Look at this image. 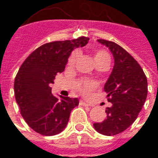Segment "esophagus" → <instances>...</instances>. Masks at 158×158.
<instances>
[{
    "label": "esophagus",
    "mask_w": 158,
    "mask_h": 158,
    "mask_svg": "<svg viewBox=\"0 0 158 158\" xmlns=\"http://www.w3.org/2000/svg\"><path fill=\"white\" fill-rule=\"evenodd\" d=\"M80 104L82 105V106H93V105L91 104H89L88 102H84V101H80Z\"/></svg>",
    "instance_id": "esophagus-1"
}]
</instances>
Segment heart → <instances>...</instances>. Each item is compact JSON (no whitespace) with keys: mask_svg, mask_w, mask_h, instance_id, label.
<instances>
[{"mask_svg":"<svg viewBox=\"0 0 158 158\" xmlns=\"http://www.w3.org/2000/svg\"><path fill=\"white\" fill-rule=\"evenodd\" d=\"M78 57H79V52H73L72 55L70 56V57L69 59V62H68L69 66L74 65V63L77 61ZM94 60H95L96 64L105 62H110V56L108 55V53L105 52V51H99V52H96V54L94 55ZM93 89H94V85L91 84V83H87L84 86L82 91L85 95H89Z\"/></svg>","mask_w":158,"mask_h":158,"instance_id":"heart-1","label":"heart"}]
</instances>
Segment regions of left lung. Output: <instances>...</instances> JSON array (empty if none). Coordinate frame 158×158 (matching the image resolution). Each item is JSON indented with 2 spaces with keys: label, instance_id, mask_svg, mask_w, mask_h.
<instances>
[{
  "label": "left lung",
  "instance_id": "8db88e82",
  "mask_svg": "<svg viewBox=\"0 0 158 158\" xmlns=\"http://www.w3.org/2000/svg\"><path fill=\"white\" fill-rule=\"evenodd\" d=\"M108 47L114 59V66L104 85L107 100L106 118L95 123L96 131L111 136L122 133L135 121L147 96V79L135 58L120 45L105 40H97Z\"/></svg>",
  "mask_w": 158,
  "mask_h": 158
}]
</instances>
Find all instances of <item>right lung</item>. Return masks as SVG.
Listing matches in <instances>:
<instances>
[{"label":"right lung","instance_id":"1","mask_svg":"<svg viewBox=\"0 0 158 158\" xmlns=\"http://www.w3.org/2000/svg\"><path fill=\"white\" fill-rule=\"evenodd\" d=\"M89 40L82 36L45 44L20 67L14 81L16 102L25 122L35 132L52 136L66 128L79 99L52 95L51 85L56 73L64 71L73 51L87 45Z\"/></svg>","mask_w":158,"mask_h":158}]
</instances>
